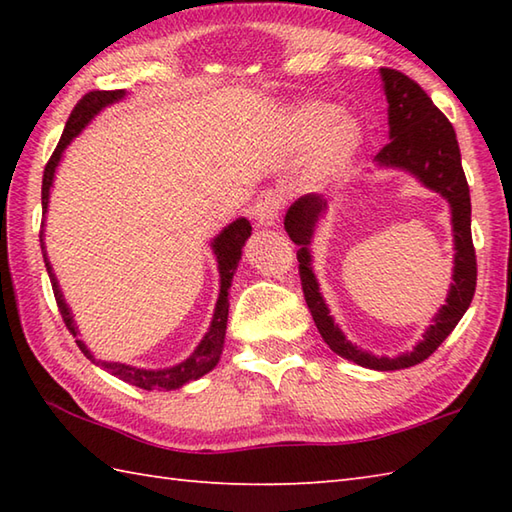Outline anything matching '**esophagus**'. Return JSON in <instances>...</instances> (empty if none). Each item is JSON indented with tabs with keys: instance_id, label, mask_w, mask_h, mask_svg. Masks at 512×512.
<instances>
[{
	"instance_id": "1",
	"label": "esophagus",
	"mask_w": 512,
	"mask_h": 512,
	"mask_svg": "<svg viewBox=\"0 0 512 512\" xmlns=\"http://www.w3.org/2000/svg\"><path fill=\"white\" fill-rule=\"evenodd\" d=\"M279 209H281L279 193L273 189L264 191L253 204V217L257 226H273L279 217Z\"/></svg>"
}]
</instances>
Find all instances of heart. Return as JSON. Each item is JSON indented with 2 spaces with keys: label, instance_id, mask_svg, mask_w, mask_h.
I'll return each mask as SVG.
<instances>
[{
  "label": "heart",
  "instance_id": "heart-1",
  "mask_svg": "<svg viewBox=\"0 0 512 512\" xmlns=\"http://www.w3.org/2000/svg\"><path fill=\"white\" fill-rule=\"evenodd\" d=\"M292 136L303 147L321 143L308 176L314 187H328L343 178L363 145L361 125L328 103L303 105L292 121Z\"/></svg>",
  "mask_w": 512,
  "mask_h": 512
}]
</instances>
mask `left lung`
Here are the masks:
<instances>
[{
  "instance_id": "8db88e82",
  "label": "left lung",
  "mask_w": 512,
  "mask_h": 512,
  "mask_svg": "<svg viewBox=\"0 0 512 512\" xmlns=\"http://www.w3.org/2000/svg\"><path fill=\"white\" fill-rule=\"evenodd\" d=\"M380 79L387 96L389 116V143L376 154L378 167H394L416 176L424 187L440 193L451 206L453 224V284L449 288L447 303L438 310L433 323L422 334V341L411 352L400 356H374L372 352L358 350L345 339L339 325L325 306L319 292V281L312 273L310 244L314 228L328 211V200L319 193L303 195L286 213V233L299 246V275L303 297L310 308L314 323H317L323 341L330 350L361 367L378 369V372H394L422 363L438 350L442 341L453 332L455 325L469 310L475 284H477V262L471 237V195L469 184L462 169L460 145L455 138V129L416 81L407 74L391 68H380Z\"/></svg>"
}]
</instances>
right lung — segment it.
<instances>
[{
    "label": "right lung",
    "mask_w": 512,
    "mask_h": 512,
    "mask_svg": "<svg viewBox=\"0 0 512 512\" xmlns=\"http://www.w3.org/2000/svg\"><path fill=\"white\" fill-rule=\"evenodd\" d=\"M121 99H125V90H94L88 92L83 96V99L74 105V110L68 118V123H65V129L61 134V140L57 149H54V154L50 156L46 169H43V182H41V209L43 215L48 211V200H50V189H52V182H54V171H57L61 156L65 147L72 143V138L79 136L92 118L99 114L101 110H105L107 105L118 103ZM250 222L246 217H237L235 222L228 224L224 231L213 239V253L217 257V270H220V297H217L215 303V312H213V321H211V328L209 332L204 334V339L200 341V345L195 347L193 354L187 358V361H182L173 367H165V369H140V367H132V365H125V363H107V361H96L94 354L88 350V345L83 341L76 339V345H79V350L90 358L92 363H96L99 367L107 369V372L114 374L116 378L125 380L129 385H136L140 389H178L182 385H187L189 380H198L200 376L209 374L211 369L220 361V354H222V347H224V336H226V321H228V290H231V281L233 275L237 270L239 259H242V248L246 244V239L250 237ZM39 242H41V253H43V262H46V270L50 275V284L54 290V299H57V306L59 312L63 317V323L68 325V330L79 336V330H76V323L72 312L68 308V303L63 299V292L59 288V281L52 273V266L48 262V253H46V244H43V222H41V233H39Z\"/></svg>",
    "instance_id": "obj_1"
}]
</instances>
